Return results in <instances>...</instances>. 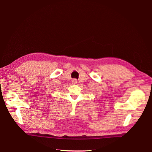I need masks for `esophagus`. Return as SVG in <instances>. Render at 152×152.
I'll return each instance as SVG.
<instances>
[{
  "instance_id": "esophagus-1",
  "label": "esophagus",
  "mask_w": 152,
  "mask_h": 152,
  "mask_svg": "<svg viewBox=\"0 0 152 152\" xmlns=\"http://www.w3.org/2000/svg\"><path fill=\"white\" fill-rule=\"evenodd\" d=\"M72 83H73V84H77V80L76 79H73V80H72Z\"/></svg>"
}]
</instances>
